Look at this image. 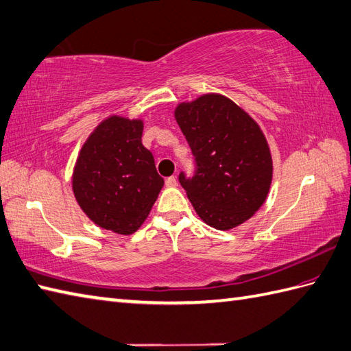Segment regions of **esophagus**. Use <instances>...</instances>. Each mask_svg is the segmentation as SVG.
I'll return each mask as SVG.
<instances>
[{"label": "esophagus", "mask_w": 351, "mask_h": 351, "mask_svg": "<svg viewBox=\"0 0 351 351\" xmlns=\"http://www.w3.org/2000/svg\"><path fill=\"white\" fill-rule=\"evenodd\" d=\"M165 183H167L168 188H176V186H177V177L176 176L168 177L167 180H165Z\"/></svg>", "instance_id": "obj_1"}]
</instances>
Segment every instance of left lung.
<instances>
[{
	"instance_id": "8db88e82",
	"label": "left lung",
	"mask_w": 351,
	"mask_h": 351,
	"mask_svg": "<svg viewBox=\"0 0 351 351\" xmlns=\"http://www.w3.org/2000/svg\"><path fill=\"white\" fill-rule=\"evenodd\" d=\"M176 120L195 158V174L178 176L197 215L216 230L243 223L267 198L271 154L263 130L222 95H202L176 108Z\"/></svg>"
}]
</instances>
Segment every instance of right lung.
<instances>
[{
	"label": "right lung",
	"mask_w": 351,
	"mask_h": 351,
	"mask_svg": "<svg viewBox=\"0 0 351 351\" xmlns=\"http://www.w3.org/2000/svg\"><path fill=\"white\" fill-rule=\"evenodd\" d=\"M144 123L111 115L84 143L72 176L77 204L100 228L132 234L147 219L163 186Z\"/></svg>",
	"instance_id": "1"
}]
</instances>
